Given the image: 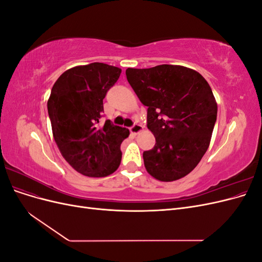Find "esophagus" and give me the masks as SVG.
<instances>
[{"label":"esophagus","instance_id":"34e87169","mask_svg":"<svg viewBox=\"0 0 262 262\" xmlns=\"http://www.w3.org/2000/svg\"><path fill=\"white\" fill-rule=\"evenodd\" d=\"M142 130H143V125L140 124V123H134L130 128V131H131L132 134H138Z\"/></svg>","mask_w":262,"mask_h":262}]
</instances>
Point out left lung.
Instances as JSON below:
<instances>
[{
  "instance_id": "obj_1",
  "label": "left lung",
  "mask_w": 262,
  "mask_h": 262,
  "mask_svg": "<svg viewBox=\"0 0 262 262\" xmlns=\"http://www.w3.org/2000/svg\"><path fill=\"white\" fill-rule=\"evenodd\" d=\"M125 75L147 107V128L156 140L143 152L146 170L161 181L185 177L207 152L216 122L210 85L196 71L180 66L129 68Z\"/></svg>"
}]
</instances>
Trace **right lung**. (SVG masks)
<instances>
[{
	"label": "right lung",
	"mask_w": 262,
	"mask_h": 262,
	"mask_svg": "<svg viewBox=\"0 0 262 262\" xmlns=\"http://www.w3.org/2000/svg\"><path fill=\"white\" fill-rule=\"evenodd\" d=\"M121 70L94 62L66 71L54 83L48 100L53 138L62 156L89 177H105L121 162L120 145L129 130L106 120L102 100Z\"/></svg>",
	"instance_id": "obj_1"
}]
</instances>
